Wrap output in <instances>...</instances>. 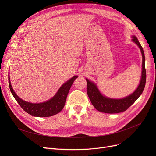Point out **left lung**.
<instances>
[{
  "mask_svg": "<svg viewBox=\"0 0 156 156\" xmlns=\"http://www.w3.org/2000/svg\"><path fill=\"white\" fill-rule=\"evenodd\" d=\"M133 41L139 46L143 56L142 76L138 88L130 96L120 100L108 98L103 96L98 90V88L94 83L86 79L87 83V94L92 104L98 111L105 113H119L126 111L133 103L137 100L143 93L146 84V73L145 69V56L142 46L137 38L133 36Z\"/></svg>",
  "mask_w": 156,
  "mask_h": 156,
  "instance_id": "obj_1",
  "label": "left lung"
}]
</instances>
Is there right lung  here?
Wrapping results in <instances>:
<instances>
[{"mask_svg":"<svg viewBox=\"0 0 156 156\" xmlns=\"http://www.w3.org/2000/svg\"><path fill=\"white\" fill-rule=\"evenodd\" d=\"M77 77L78 76H74L71 78L60 88L57 93L53 98L48 101L41 103H31L22 100L14 92L11 85L10 78H8V83L13 96L25 112L34 116L49 117L55 115L62 110L69 89Z\"/></svg>","mask_w":156,"mask_h":156,"instance_id":"1","label":"right lung"}]
</instances>
